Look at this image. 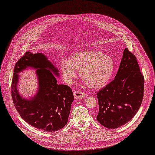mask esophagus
I'll return each mask as SVG.
<instances>
[{
    "label": "esophagus",
    "instance_id": "esophagus-1",
    "mask_svg": "<svg viewBox=\"0 0 155 155\" xmlns=\"http://www.w3.org/2000/svg\"><path fill=\"white\" fill-rule=\"evenodd\" d=\"M73 94H74V98L77 99V100L82 99V98H85V97H86V94H85L84 92H82V91H74Z\"/></svg>",
    "mask_w": 155,
    "mask_h": 155
}]
</instances>
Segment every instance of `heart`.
<instances>
[{
    "label": "heart",
    "instance_id": "heart-1",
    "mask_svg": "<svg viewBox=\"0 0 155 155\" xmlns=\"http://www.w3.org/2000/svg\"><path fill=\"white\" fill-rule=\"evenodd\" d=\"M62 77L71 82L77 77V69L80 76L93 89L104 87L109 81L114 69V62L110 57L99 50H83L74 53L70 60L61 61Z\"/></svg>",
    "mask_w": 155,
    "mask_h": 155
}]
</instances>
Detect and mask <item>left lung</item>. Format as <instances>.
<instances>
[{
	"label": "left lung",
	"instance_id": "1",
	"mask_svg": "<svg viewBox=\"0 0 155 155\" xmlns=\"http://www.w3.org/2000/svg\"><path fill=\"white\" fill-rule=\"evenodd\" d=\"M144 88V78L136 57L126 48L115 78L97 93L98 121L110 129L129 122L140 107Z\"/></svg>",
	"mask_w": 155,
	"mask_h": 155
}]
</instances>
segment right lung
Masks as SVG:
<instances>
[{"label":"right lung","mask_w":155,"mask_h":155,"mask_svg":"<svg viewBox=\"0 0 155 155\" xmlns=\"http://www.w3.org/2000/svg\"><path fill=\"white\" fill-rule=\"evenodd\" d=\"M27 67L36 69L39 84L37 95L28 100L22 98L17 89L18 73ZM55 75L59 76V70L45 55L27 51L16 62L11 83L12 99L20 116L32 127L50 132L67 124L74 100L71 89L57 84Z\"/></svg>","instance_id":"obj_1"}]
</instances>
